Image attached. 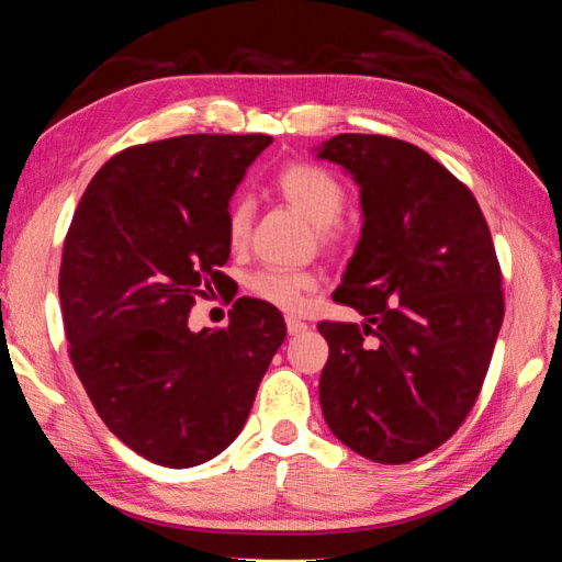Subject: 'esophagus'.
<instances>
[{
    "instance_id": "34e87169",
    "label": "esophagus",
    "mask_w": 562,
    "mask_h": 562,
    "mask_svg": "<svg viewBox=\"0 0 562 562\" xmlns=\"http://www.w3.org/2000/svg\"><path fill=\"white\" fill-rule=\"evenodd\" d=\"M284 322H288V331H290V335H300V331L307 329V325H304V322L297 319V317H288Z\"/></svg>"
}]
</instances>
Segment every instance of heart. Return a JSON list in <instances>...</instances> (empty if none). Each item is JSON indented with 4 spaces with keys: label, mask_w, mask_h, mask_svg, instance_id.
<instances>
[{
    "label": "heart",
    "mask_w": 562,
    "mask_h": 562,
    "mask_svg": "<svg viewBox=\"0 0 562 562\" xmlns=\"http://www.w3.org/2000/svg\"><path fill=\"white\" fill-rule=\"evenodd\" d=\"M274 190L284 203L292 205L300 215L317 227L319 243L327 250H337L347 243L349 231L341 223V211L347 205V188L325 166L310 160H292L274 176ZM252 225V205L247 198H235L225 215V235L233 250L247 243ZM317 288L315 272L262 268L250 274L247 290L255 297L274 304L280 310H300Z\"/></svg>",
    "instance_id": "obj_1"
}]
</instances>
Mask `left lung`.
Listing matches in <instances>:
<instances>
[{
  "label": "left lung",
  "instance_id": "left-lung-1",
  "mask_svg": "<svg viewBox=\"0 0 562 562\" xmlns=\"http://www.w3.org/2000/svg\"><path fill=\"white\" fill-rule=\"evenodd\" d=\"M359 183L361 237L319 322L325 422L351 451L406 463L439 449L481 394L503 325L501 265L469 188L406 140L339 133L319 148Z\"/></svg>",
  "mask_w": 562,
  "mask_h": 562
}]
</instances>
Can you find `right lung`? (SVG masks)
Here are the masks:
<instances>
[{
	"instance_id": "1",
	"label": "right lung",
	"mask_w": 562,
	"mask_h": 562,
	"mask_svg": "<svg viewBox=\"0 0 562 562\" xmlns=\"http://www.w3.org/2000/svg\"><path fill=\"white\" fill-rule=\"evenodd\" d=\"M270 136L193 133L103 164L64 240L59 300L69 357L111 434L144 459L190 469L243 431L274 351L278 307L240 297L223 329L190 331L221 288L227 203Z\"/></svg>"
}]
</instances>
